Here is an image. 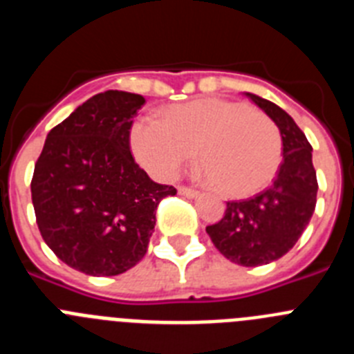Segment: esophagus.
I'll list each match as a JSON object with an SVG mask.
<instances>
[{
  "instance_id": "obj_1",
  "label": "esophagus",
  "mask_w": 354,
  "mask_h": 354,
  "mask_svg": "<svg viewBox=\"0 0 354 354\" xmlns=\"http://www.w3.org/2000/svg\"><path fill=\"white\" fill-rule=\"evenodd\" d=\"M177 192H179V195L187 196V198H195V196H198V192H196V189H193V187H187V186H179L177 187Z\"/></svg>"
}]
</instances>
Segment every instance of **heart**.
Listing matches in <instances>:
<instances>
[{"mask_svg":"<svg viewBox=\"0 0 354 354\" xmlns=\"http://www.w3.org/2000/svg\"><path fill=\"white\" fill-rule=\"evenodd\" d=\"M134 158L165 180L175 179L198 150L205 183L228 198L264 189L282 162V136L274 122L248 104L200 99L158 117H140L129 133Z\"/></svg>","mask_w":354,"mask_h":354,"instance_id":"heart-1","label":"heart"}]
</instances>
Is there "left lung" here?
<instances>
[{"label":"left lung","mask_w":354,"mask_h":354,"mask_svg":"<svg viewBox=\"0 0 354 354\" xmlns=\"http://www.w3.org/2000/svg\"><path fill=\"white\" fill-rule=\"evenodd\" d=\"M280 129L283 161L273 184L253 198L227 202L218 223L209 225V237L221 255L253 268L283 257L310 221L317 196L312 147L289 113L274 102L246 93Z\"/></svg>","instance_id":"obj_1"}]
</instances>
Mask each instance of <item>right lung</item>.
Returning a JSON list of instances; mask_svg holds the SVG:
<instances>
[{
    "instance_id": "add662e5",
    "label": "right lung",
    "mask_w": 354,
    "mask_h": 354,
    "mask_svg": "<svg viewBox=\"0 0 354 354\" xmlns=\"http://www.w3.org/2000/svg\"><path fill=\"white\" fill-rule=\"evenodd\" d=\"M145 99L108 90L90 97L49 131L31 179L46 245L92 277H115L149 248L156 209L177 193L150 179L129 149L133 118Z\"/></svg>"
}]
</instances>
